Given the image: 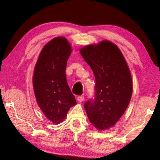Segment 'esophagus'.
Masks as SVG:
<instances>
[{"label":"esophagus","mask_w":160,"mask_h":160,"mask_svg":"<svg viewBox=\"0 0 160 160\" xmlns=\"http://www.w3.org/2000/svg\"><path fill=\"white\" fill-rule=\"evenodd\" d=\"M83 100H84V97L83 96H79L78 98H77V101H78L79 103H81Z\"/></svg>","instance_id":"esophagus-1"}]
</instances>
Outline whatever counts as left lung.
<instances>
[{"instance_id": "8db88e82", "label": "left lung", "mask_w": 160, "mask_h": 160, "mask_svg": "<svg viewBox=\"0 0 160 160\" xmlns=\"http://www.w3.org/2000/svg\"><path fill=\"white\" fill-rule=\"evenodd\" d=\"M93 71L95 93L84 104L90 122L101 130L113 126L126 110L132 94L130 71L119 48L103 41L80 51Z\"/></svg>"}]
</instances>
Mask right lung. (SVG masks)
<instances>
[{"instance_id": "1", "label": "right lung", "mask_w": 160, "mask_h": 160, "mask_svg": "<svg viewBox=\"0 0 160 160\" xmlns=\"http://www.w3.org/2000/svg\"><path fill=\"white\" fill-rule=\"evenodd\" d=\"M71 52L64 37L53 38L42 49L35 67L33 88L37 102L46 117L60 123L76 104L67 82L65 69Z\"/></svg>"}]
</instances>
